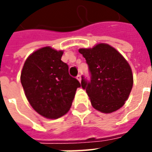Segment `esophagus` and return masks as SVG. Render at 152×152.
I'll return each instance as SVG.
<instances>
[{
  "label": "esophagus",
  "mask_w": 152,
  "mask_h": 152,
  "mask_svg": "<svg viewBox=\"0 0 152 152\" xmlns=\"http://www.w3.org/2000/svg\"><path fill=\"white\" fill-rule=\"evenodd\" d=\"M76 79L78 80L80 82V80H81V76H80V75H78V76H76Z\"/></svg>",
  "instance_id": "obj_1"
}]
</instances>
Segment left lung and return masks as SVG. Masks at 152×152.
Listing matches in <instances>:
<instances>
[{
    "label": "left lung",
    "mask_w": 152,
    "mask_h": 152,
    "mask_svg": "<svg viewBox=\"0 0 152 152\" xmlns=\"http://www.w3.org/2000/svg\"><path fill=\"white\" fill-rule=\"evenodd\" d=\"M91 80L82 79L93 107L102 113H112L123 107L134 84V76L127 60L108 44L99 43L92 48H81Z\"/></svg>",
    "instance_id": "obj_1"
}]
</instances>
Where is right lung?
Returning <instances> with one entry per match:
<instances>
[{"instance_id":"add662e5","label":"right lung","mask_w":152,"mask_h":152,"mask_svg":"<svg viewBox=\"0 0 152 152\" xmlns=\"http://www.w3.org/2000/svg\"><path fill=\"white\" fill-rule=\"evenodd\" d=\"M63 50L42 47L31 53L21 72L22 86L28 101L38 114L58 119L71 108L80 82L70 76L61 60Z\"/></svg>"}]
</instances>
